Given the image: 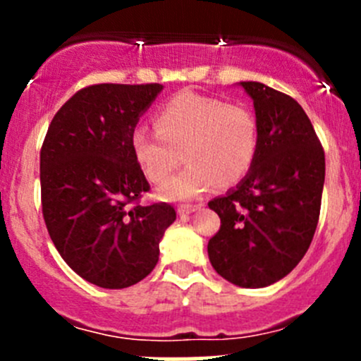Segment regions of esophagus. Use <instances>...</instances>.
Masks as SVG:
<instances>
[{
	"label": "esophagus",
	"mask_w": 361,
	"mask_h": 361,
	"mask_svg": "<svg viewBox=\"0 0 361 361\" xmlns=\"http://www.w3.org/2000/svg\"><path fill=\"white\" fill-rule=\"evenodd\" d=\"M197 209V206H190V204H183V206H178V214H190Z\"/></svg>",
	"instance_id": "obj_1"
}]
</instances>
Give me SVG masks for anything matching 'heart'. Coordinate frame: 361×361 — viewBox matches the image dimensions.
Masks as SVG:
<instances>
[{
    "mask_svg": "<svg viewBox=\"0 0 361 361\" xmlns=\"http://www.w3.org/2000/svg\"><path fill=\"white\" fill-rule=\"evenodd\" d=\"M134 160L152 183H162L183 160V171L159 188L162 201H190L241 181L258 152L253 111L216 97L180 92L155 115V130L137 127L130 140Z\"/></svg>",
    "mask_w": 361,
    "mask_h": 361,
    "instance_id": "1",
    "label": "heart"
}]
</instances>
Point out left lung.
<instances>
[{
  "mask_svg": "<svg viewBox=\"0 0 361 361\" xmlns=\"http://www.w3.org/2000/svg\"><path fill=\"white\" fill-rule=\"evenodd\" d=\"M253 99L258 152L239 185L207 206L221 227L207 243L214 271L241 288H264L297 267L314 235L325 152L293 97L239 82Z\"/></svg>",
  "mask_w": 361,
  "mask_h": 361,
  "instance_id": "1",
  "label": "left lung"
}]
</instances>
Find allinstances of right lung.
<instances>
[{"label": "right lung", "mask_w": 361, "mask_h": 361, "mask_svg": "<svg viewBox=\"0 0 361 361\" xmlns=\"http://www.w3.org/2000/svg\"><path fill=\"white\" fill-rule=\"evenodd\" d=\"M164 87L99 83L56 113L39 154L47 231L69 267L92 285L120 290L147 278L176 220L171 204L136 206L150 190L134 160L133 133Z\"/></svg>", "instance_id": "1"}]
</instances>
